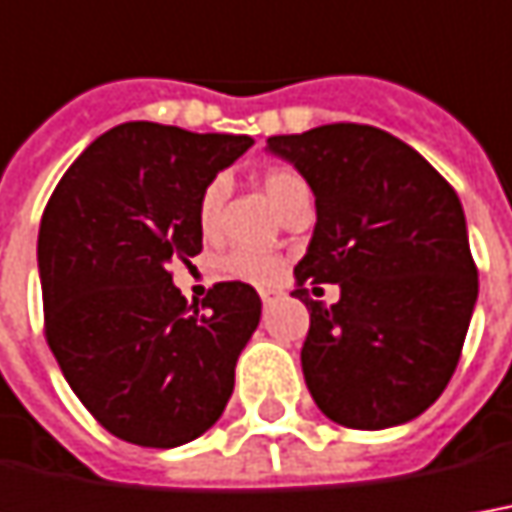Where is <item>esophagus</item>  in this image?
<instances>
[{
  "instance_id": "34e87169",
  "label": "esophagus",
  "mask_w": 512,
  "mask_h": 512,
  "mask_svg": "<svg viewBox=\"0 0 512 512\" xmlns=\"http://www.w3.org/2000/svg\"><path fill=\"white\" fill-rule=\"evenodd\" d=\"M260 300H263V305H271L277 300V291H260Z\"/></svg>"
}]
</instances>
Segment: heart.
Here are the masks:
<instances>
[{"label": "heart", "instance_id": "heart-1", "mask_svg": "<svg viewBox=\"0 0 512 512\" xmlns=\"http://www.w3.org/2000/svg\"><path fill=\"white\" fill-rule=\"evenodd\" d=\"M263 193L274 204V210L283 215L288 204L302 193H308V187L302 182L300 173L288 168H271L263 173ZM221 207H224V182H210L204 187V193L198 198V229L210 238L218 229L221 221ZM218 271L224 277L241 280L252 285H274L283 277V260L269 252H255V249H235L229 255L221 257Z\"/></svg>", "mask_w": 512, "mask_h": 512}]
</instances>
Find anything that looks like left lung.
<instances>
[{
  "instance_id": "obj_1",
  "label": "left lung",
  "mask_w": 512,
  "mask_h": 512,
  "mask_svg": "<svg viewBox=\"0 0 512 512\" xmlns=\"http://www.w3.org/2000/svg\"><path fill=\"white\" fill-rule=\"evenodd\" d=\"M269 151L316 198L314 238L294 269V297L311 314L302 344L311 398L347 429L423 415L457 370L479 294L454 187L373 125L269 137ZM305 282H339L343 297L328 309Z\"/></svg>"
}]
</instances>
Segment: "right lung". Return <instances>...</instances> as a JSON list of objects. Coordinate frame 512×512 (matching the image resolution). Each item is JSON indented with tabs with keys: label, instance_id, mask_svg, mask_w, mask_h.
Segmentation results:
<instances>
[{
	"label": "right lung",
	"instance_id": "obj_1",
	"mask_svg": "<svg viewBox=\"0 0 512 512\" xmlns=\"http://www.w3.org/2000/svg\"><path fill=\"white\" fill-rule=\"evenodd\" d=\"M252 142L117 125L72 162L41 215L44 336L72 392L125 443L184 446L232 395L257 291L215 283L201 312L168 269L201 252L198 198Z\"/></svg>",
	"mask_w": 512,
	"mask_h": 512
}]
</instances>
